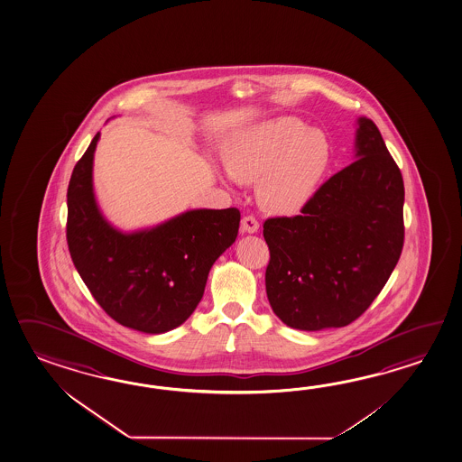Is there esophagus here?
I'll return each mask as SVG.
<instances>
[{"instance_id":"34e87169","label":"esophagus","mask_w":462,"mask_h":462,"mask_svg":"<svg viewBox=\"0 0 462 462\" xmlns=\"http://www.w3.org/2000/svg\"><path fill=\"white\" fill-rule=\"evenodd\" d=\"M258 228H260V224L254 216H246L242 218V232L254 234V232H258Z\"/></svg>"}]
</instances>
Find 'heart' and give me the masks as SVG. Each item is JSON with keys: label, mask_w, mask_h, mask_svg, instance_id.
Returning a JSON list of instances; mask_svg holds the SVG:
<instances>
[{"label": "heart", "mask_w": 462, "mask_h": 462, "mask_svg": "<svg viewBox=\"0 0 462 462\" xmlns=\"http://www.w3.org/2000/svg\"><path fill=\"white\" fill-rule=\"evenodd\" d=\"M226 170L240 184L258 182L260 206L276 216L298 214L329 168L326 134L301 120L280 116L226 143Z\"/></svg>", "instance_id": "b5f03b06"}]
</instances>
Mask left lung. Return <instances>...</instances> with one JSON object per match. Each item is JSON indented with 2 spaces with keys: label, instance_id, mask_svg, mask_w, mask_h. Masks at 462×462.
Returning a JSON list of instances; mask_svg holds the SVG:
<instances>
[{
  "label": "left lung",
  "instance_id": "1",
  "mask_svg": "<svg viewBox=\"0 0 462 462\" xmlns=\"http://www.w3.org/2000/svg\"><path fill=\"white\" fill-rule=\"evenodd\" d=\"M356 161L320 186L301 216L263 224L272 310L292 329L344 328L367 311L403 248L405 186L377 125L360 116Z\"/></svg>",
  "mask_w": 462,
  "mask_h": 462
}]
</instances>
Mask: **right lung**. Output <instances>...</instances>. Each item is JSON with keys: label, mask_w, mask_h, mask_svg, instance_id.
<instances>
[{"label": "right lung", "mask_w": 462, "mask_h": 462, "mask_svg": "<svg viewBox=\"0 0 462 462\" xmlns=\"http://www.w3.org/2000/svg\"><path fill=\"white\" fill-rule=\"evenodd\" d=\"M97 133L67 189V244L95 301L125 328L162 334L198 308L208 272L236 242L238 208H194L160 226L122 232L94 194Z\"/></svg>", "instance_id": "obj_1"}]
</instances>
